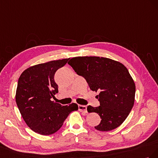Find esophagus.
Returning a JSON list of instances; mask_svg holds the SVG:
<instances>
[{
	"label": "esophagus",
	"instance_id": "obj_1",
	"mask_svg": "<svg viewBox=\"0 0 158 158\" xmlns=\"http://www.w3.org/2000/svg\"><path fill=\"white\" fill-rule=\"evenodd\" d=\"M78 109L81 112H87V106L85 105H78Z\"/></svg>",
	"mask_w": 158,
	"mask_h": 158
}]
</instances>
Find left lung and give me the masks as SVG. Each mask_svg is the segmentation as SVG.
<instances>
[{"instance_id": "obj_1", "label": "left lung", "mask_w": 158, "mask_h": 158, "mask_svg": "<svg viewBox=\"0 0 158 158\" xmlns=\"http://www.w3.org/2000/svg\"><path fill=\"white\" fill-rule=\"evenodd\" d=\"M68 64L77 74L86 79L100 106H87L89 112H96L101 120L94 128L110 131L127 118L134 106L136 85L128 70L123 64L109 58L95 56L73 57Z\"/></svg>"}]
</instances>
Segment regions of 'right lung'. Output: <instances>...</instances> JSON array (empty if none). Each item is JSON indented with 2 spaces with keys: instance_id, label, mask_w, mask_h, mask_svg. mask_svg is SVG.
I'll return each instance as SVG.
<instances>
[{
  "instance_id": "right-lung-1",
  "label": "right lung",
  "mask_w": 158,
  "mask_h": 158,
  "mask_svg": "<svg viewBox=\"0 0 158 158\" xmlns=\"http://www.w3.org/2000/svg\"><path fill=\"white\" fill-rule=\"evenodd\" d=\"M69 60L30 67L19 79L16 92L18 108L28 127L38 134L48 136L56 132L71 112L78 110L76 103L62 106L51 101L58 93L54 75Z\"/></svg>"
}]
</instances>
